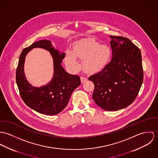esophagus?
Wrapping results in <instances>:
<instances>
[{
  "instance_id": "34e87169",
  "label": "esophagus",
  "mask_w": 158,
  "mask_h": 158,
  "mask_svg": "<svg viewBox=\"0 0 158 158\" xmlns=\"http://www.w3.org/2000/svg\"><path fill=\"white\" fill-rule=\"evenodd\" d=\"M81 81L82 83H84V82H85L87 81V78L85 77L81 76Z\"/></svg>"
}]
</instances>
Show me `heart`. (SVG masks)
Returning <instances> with one entry per match:
<instances>
[{
  "label": "heart",
  "mask_w": 158,
  "mask_h": 158,
  "mask_svg": "<svg viewBox=\"0 0 158 158\" xmlns=\"http://www.w3.org/2000/svg\"><path fill=\"white\" fill-rule=\"evenodd\" d=\"M112 50L107 45H101L93 38L82 39L74 47L73 53L68 52L65 56L66 64L73 70L79 65L76 58L83 60V68L88 73L102 70L109 63Z\"/></svg>",
  "instance_id": "b5f03b06"
}]
</instances>
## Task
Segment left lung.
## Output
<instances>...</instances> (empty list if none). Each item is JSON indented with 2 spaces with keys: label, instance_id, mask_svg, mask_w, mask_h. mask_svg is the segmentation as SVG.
<instances>
[{
  "label": "left lung",
  "instance_id": "1",
  "mask_svg": "<svg viewBox=\"0 0 158 158\" xmlns=\"http://www.w3.org/2000/svg\"><path fill=\"white\" fill-rule=\"evenodd\" d=\"M112 58L109 64L88 79L94 85L92 98L106 111L130 105L137 97L143 78L139 48L129 39L110 35Z\"/></svg>",
  "mask_w": 158,
  "mask_h": 158
}]
</instances>
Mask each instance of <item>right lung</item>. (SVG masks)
<instances>
[{"instance_id":"1","label":"right lung","mask_w":158,"mask_h":158,"mask_svg":"<svg viewBox=\"0 0 158 158\" xmlns=\"http://www.w3.org/2000/svg\"><path fill=\"white\" fill-rule=\"evenodd\" d=\"M35 48H44L50 52L53 59L54 76L51 81L40 88L32 86L24 73L25 57ZM65 53L60 54L47 39L35 42L24 48L19 57L16 80L20 96L25 104L35 111L45 115H55L68 104L73 91L81 85L80 77L68 73L61 65Z\"/></svg>"}]
</instances>
